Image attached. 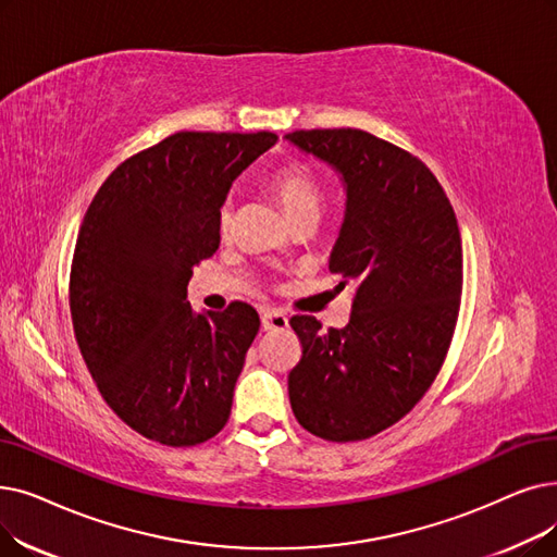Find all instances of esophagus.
Wrapping results in <instances>:
<instances>
[{
	"instance_id": "1",
	"label": "esophagus",
	"mask_w": 557,
	"mask_h": 557,
	"mask_svg": "<svg viewBox=\"0 0 557 557\" xmlns=\"http://www.w3.org/2000/svg\"><path fill=\"white\" fill-rule=\"evenodd\" d=\"M261 327H263L265 332L288 327L286 313H282V311H263V313H261Z\"/></svg>"
}]
</instances>
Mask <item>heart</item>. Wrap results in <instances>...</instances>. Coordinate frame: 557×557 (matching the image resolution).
<instances>
[{
  "instance_id": "heart-1",
  "label": "heart",
  "mask_w": 557,
  "mask_h": 557,
  "mask_svg": "<svg viewBox=\"0 0 557 557\" xmlns=\"http://www.w3.org/2000/svg\"><path fill=\"white\" fill-rule=\"evenodd\" d=\"M269 186L275 193V198L284 207L286 215L294 223L307 215H317L323 202V193L319 177L313 175L309 165L300 161H286L280 168H275L273 175L269 177ZM219 225L223 232L232 225V200L227 198L219 209Z\"/></svg>"
}]
</instances>
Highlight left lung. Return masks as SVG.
<instances>
[{
	"instance_id": "8db88e82",
	"label": "left lung",
	"mask_w": 557,
	"mask_h": 557,
	"mask_svg": "<svg viewBox=\"0 0 557 557\" xmlns=\"http://www.w3.org/2000/svg\"><path fill=\"white\" fill-rule=\"evenodd\" d=\"M344 175L346 219L330 273L355 284L350 321L294 317L302 357L288 371L298 423L325 442H361L425 396L448 355L462 298V238L430 168L364 129L286 134Z\"/></svg>"
}]
</instances>
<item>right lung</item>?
I'll return each instance as SVG.
<instances>
[{"mask_svg": "<svg viewBox=\"0 0 557 557\" xmlns=\"http://www.w3.org/2000/svg\"><path fill=\"white\" fill-rule=\"evenodd\" d=\"M273 132H177L125 159L95 193L70 265L86 367L132 430L188 448L219 434L259 332L252 305L193 313V265L221 246L230 184Z\"/></svg>", "mask_w": 557, "mask_h": 557, "instance_id": "right-lung-1", "label": "right lung"}]
</instances>
